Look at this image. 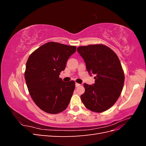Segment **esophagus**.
Returning <instances> with one entry per match:
<instances>
[{
    "instance_id": "1",
    "label": "esophagus",
    "mask_w": 146,
    "mask_h": 146,
    "mask_svg": "<svg viewBox=\"0 0 146 146\" xmlns=\"http://www.w3.org/2000/svg\"><path fill=\"white\" fill-rule=\"evenodd\" d=\"M80 86V84H79L78 83H76V87H78V86Z\"/></svg>"
}]
</instances>
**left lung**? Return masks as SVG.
Returning a JSON list of instances; mask_svg holds the SVG:
<instances>
[{"label":"left lung","mask_w":146,"mask_h":146,"mask_svg":"<svg viewBox=\"0 0 146 146\" xmlns=\"http://www.w3.org/2000/svg\"><path fill=\"white\" fill-rule=\"evenodd\" d=\"M77 51L88 72L96 76L92 85L84 83L82 102L92 111H105L116 103L123 86L125 76L120 61L114 52L103 44L80 46Z\"/></svg>","instance_id":"left-lung-1"}]
</instances>
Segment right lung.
Returning a JSON list of instances; mask_svg holds the SVG:
<instances>
[{
    "label": "right lung",
    "mask_w": 146,
    "mask_h": 146,
    "mask_svg": "<svg viewBox=\"0 0 146 146\" xmlns=\"http://www.w3.org/2000/svg\"><path fill=\"white\" fill-rule=\"evenodd\" d=\"M76 47L48 42L31 54L26 63L25 79L31 98L42 111L57 114L66 109L75 89L74 81L59 77Z\"/></svg>",
    "instance_id": "1"
}]
</instances>
